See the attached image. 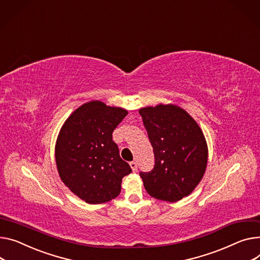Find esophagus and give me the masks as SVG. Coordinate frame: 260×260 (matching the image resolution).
Instances as JSON below:
<instances>
[{
  "label": "esophagus",
  "instance_id": "1",
  "mask_svg": "<svg viewBox=\"0 0 260 260\" xmlns=\"http://www.w3.org/2000/svg\"><path fill=\"white\" fill-rule=\"evenodd\" d=\"M129 166L132 167V169H133V171H134V172L138 170V165H137V162H135V161L131 162V163H129Z\"/></svg>",
  "mask_w": 260,
  "mask_h": 260
}]
</instances>
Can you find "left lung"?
Instances as JSON below:
<instances>
[{
  "instance_id": "left-lung-1",
  "label": "left lung",
  "mask_w": 260,
  "mask_h": 260,
  "mask_svg": "<svg viewBox=\"0 0 260 260\" xmlns=\"http://www.w3.org/2000/svg\"><path fill=\"white\" fill-rule=\"evenodd\" d=\"M154 154V166L140 172L147 193L161 201L178 202L201 182L208 147L201 127L185 110L174 105L140 109Z\"/></svg>"
}]
</instances>
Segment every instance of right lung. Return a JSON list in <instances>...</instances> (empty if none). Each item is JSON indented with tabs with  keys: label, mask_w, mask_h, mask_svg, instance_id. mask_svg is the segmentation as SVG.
Returning a JSON list of instances; mask_svg holds the SVG:
<instances>
[{
	"label": "right lung",
	"mask_w": 260,
	"mask_h": 260,
	"mask_svg": "<svg viewBox=\"0 0 260 260\" xmlns=\"http://www.w3.org/2000/svg\"><path fill=\"white\" fill-rule=\"evenodd\" d=\"M127 115L121 108L94 100L74 111L63 123L55 145V161L64 185L89 204L117 198L122 178L132 172L120 158L113 132Z\"/></svg>",
	"instance_id": "1"
}]
</instances>
